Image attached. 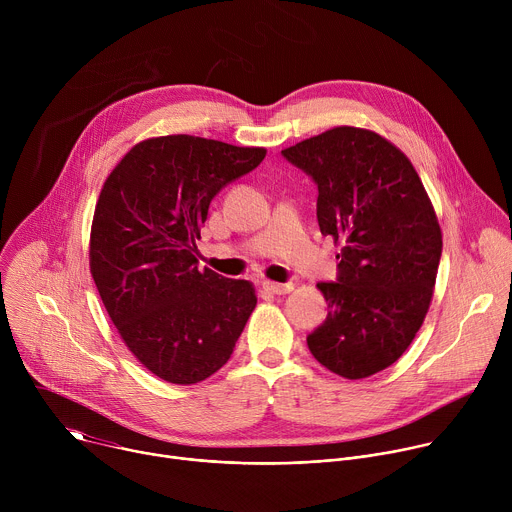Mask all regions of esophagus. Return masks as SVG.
Returning <instances> with one entry per match:
<instances>
[{
    "label": "esophagus",
    "mask_w": 512,
    "mask_h": 512,
    "mask_svg": "<svg viewBox=\"0 0 512 512\" xmlns=\"http://www.w3.org/2000/svg\"><path fill=\"white\" fill-rule=\"evenodd\" d=\"M263 289L269 291L273 296H283L289 294L291 289H294V283H277V281H263Z\"/></svg>",
    "instance_id": "34e87169"
}]
</instances>
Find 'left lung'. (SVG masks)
I'll use <instances>...</instances> for the list:
<instances>
[{
  "mask_svg": "<svg viewBox=\"0 0 512 512\" xmlns=\"http://www.w3.org/2000/svg\"><path fill=\"white\" fill-rule=\"evenodd\" d=\"M318 184V225L342 245L338 281L318 283L328 316L308 336L344 379L385 371L429 310L442 229L409 158L383 135L340 125L281 150Z\"/></svg>",
  "mask_w": 512,
  "mask_h": 512,
  "instance_id": "1",
  "label": "left lung"
}]
</instances>
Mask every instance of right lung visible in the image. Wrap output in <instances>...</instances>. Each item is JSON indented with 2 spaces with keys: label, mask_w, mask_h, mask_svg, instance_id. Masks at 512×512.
I'll return each mask as SVG.
<instances>
[{
  "label": "right lung",
  "mask_w": 512,
  "mask_h": 512,
  "mask_svg": "<svg viewBox=\"0 0 512 512\" xmlns=\"http://www.w3.org/2000/svg\"><path fill=\"white\" fill-rule=\"evenodd\" d=\"M265 154L184 133L150 137L101 188L91 275L125 346L168 383L194 385L225 367L257 306L251 281L198 269L196 241L216 192Z\"/></svg>",
  "instance_id": "1"
}]
</instances>
